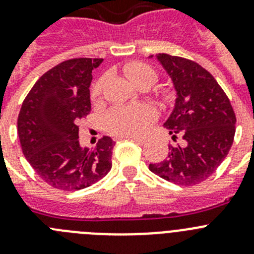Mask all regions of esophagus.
<instances>
[{
	"label": "esophagus",
	"instance_id": "esophagus-1",
	"mask_svg": "<svg viewBox=\"0 0 254 254\" xmlns=\"http://www.w3.org/2000/svg\"><path fill=\"white\" fill-rule=\"evenodd\" d=\"M127 138H131V140H133V141L138 142V144H145L146 142V138L145 137H138V136H128Z\"/></svg>",
	"mask_w": 254,
	"mask_h": 254
}]
</instances>
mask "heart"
Wrapping results in <instances>:
<instances>
[{
  "instance_id": "heart-1",
  "label": "heart",
  "mask_w": 254,
  "mask_h": 254,
  "mask_svg": "<svg viewBox=\"0 0 254 254\" xmlns=\"http://www.w3.org/2000/svg\"><path fill=\"white\" fill-rule=\"evenodd\" d=\"M125 73L138 87H150L158 81V73L150 65L141 62H132L125 65ZM106 75L97 78L91 86L90 97L96 101L103 95ZM157 96L162 103L170 104L175 99V92L171 87H162L157 91ZM155 113L146 104L128 106H117L108 113L105 127L109 133L117 136H133L141 133L154 119Z\"/></svg>"
}]
</instances>
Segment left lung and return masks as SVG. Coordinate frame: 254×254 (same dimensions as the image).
Wrapping results in <instances>:
<instances>
[{"instance_id": "1", "label": "left lung", "mask_w": 254, "mask_h": 254, "mask_svg": "<svg viewBox=\"0 0 254 254\" xmlns=\"http://www.w3.org/2000/svg\"><path fill=\"white\" fill-rule=\"evenodd\" d=\"M157 59L177 91L176 106L164 127L175 142L183 138V145H170L168 158L149 164V170L177 185H196L213 175L230 151L235 113L213 75L198 63L168 54Z\"/></svg>"}]
</instances>
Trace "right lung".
Masks as SVG:
<instances>
[{
	"mask_svg": "<svg viewBox=\"0 0 254 254\" xmlns=\"http://www.w3.org/2000/svg\"><path fill=\"white\" fill-rule=\"evenodd\" d=\"M103 59L74 58L38 78L18 117L21 150L38 176L55 189L74 191L108 175L116 142L108 136L81 148L79 121L90 114L92 70Z\"/></svg>",
	"mask_w": 254,
	"mask_h": 254,
	"instance_id": "obj_1",
	"label": "right lung"
}]
</instances>
